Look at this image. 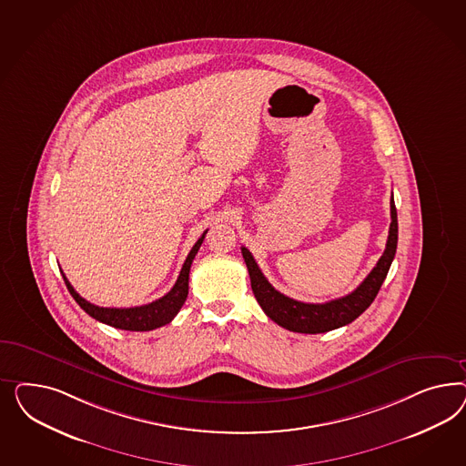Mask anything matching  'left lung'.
I'll return each instance as SVG.
<instances>
[{
  "label": "left lung",
  "instance_id": "left-lung-1",
  "mask_svg": "<svg viewBox=\"0 0 466 466\" xmlns=\"http://www.w3.org/2000/svg\"><path fill=\"white\" fill-rule=\"evenodd\" d=\"M390 205H391L390 236L386 242V249L380 258L378 265L367 275L366 280L349 296L339 297L325 304H309V302H300L296 299L283 296L275 287H271L267 277L261 273L258 263L254 261L253 254L249 253L246 248H240L242 258L249 271L254 297L269 319L289 331L310 333V335L326 333L357 319L378 296L395 258L396 244H398V217H396L393 197Z\"/></svg>",
  "mask_w": 466,
  "mask_h": 466
}]
</instances>
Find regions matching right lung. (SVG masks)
Wrapping results in <instances>:
<instances>
[{
	"label": "right lung",
	"mask_w": 466,
	"mask_h": 466,
	"mask_svg": "<svg viewBox=\"0 0 466 466\" xmlns=\"http://www.w3.org/2000/svg\"><path fill=\"white\" fill-rule=\"evenodd\" d=\"M205 234H207V230L201 234V238L197 240V244L187 254L181 273H179L177 280H176L169 292L166 296L157 299L154 302H150V304H145V306H137V308H99V306L90 304L88 300H85L84 297L80 296L71 287V283L68 282V279L65 277L63 271H61V275H63L65 283L70 290L71 297L94 319H97L104 325L119 328V329H127V331H150V329H156V328L170 323L174 319V316L183 308L184 300L187 297L189 268H191V263L197 256L201 242L205 239Z\"/></svg>",
	"instance_id": "obj_1"
}]
</instances>
